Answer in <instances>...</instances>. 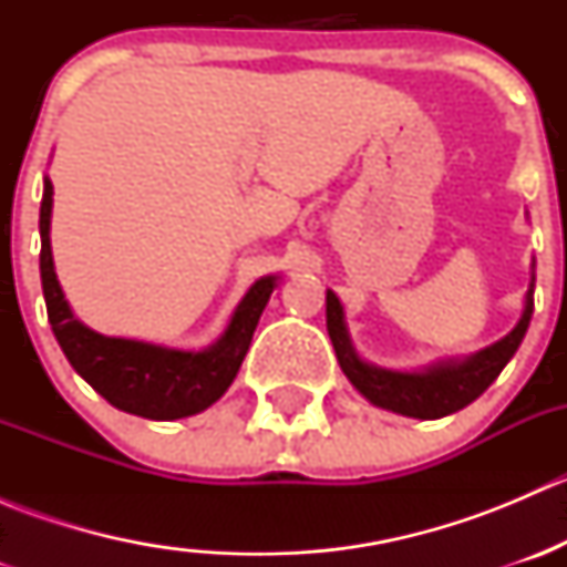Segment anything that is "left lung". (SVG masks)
Segmentation results:
<instances>
[{
  "instance_id": "left-lung-1",
  "label": "left lung",
  "mask_w": 567,
  "mask_h": 567,
  "mask_svg": "<svg viewBox=\"0 0 567 567\" xmlns=\"http://www.w3.org/2000/svg\"><path fill=\"white\" fill-rule=\"evenodd\" d=\"M532 268H535V262H532ZM532 293H535V274H532L527 296H524L522 318L513 326L511 334L502 337L499 342L466 359L433 362L422 370L379 368V364L359 357L351 334H348L346 310H342L334 290H326V329H329L342 373L362 398H368L379 409L394 411V414L414 416V420H439V416L455 414L463 405L477 400L505 370V364L518 351L529 329L532 307H535Z\"/></svg>"
}]
</instances>
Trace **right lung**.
Returning a JSON list of instances; mask_svg holds the SVG:
<instances>
[{
  "instance_id": "obj_1",
  "label": "right lung",
  "mask_w": 567,
  "mask_h": 567,
  "mask_svg": "<svg viewBox=\"0 0 567 567\" xmlns=\"http://www.w3.org/2000/svg\"><path fill=\"white\" fill-rule=\"evenodd\" d=\"M54 186L43 177L40 199V282L49 323L71 368L114 409L145 420H181L214 405L236 381L251 334L279 285L277 274L260 277L244 293L219 340L203 351L156 346L128 337H106L73 316L51 257Z\"/></svg>"
}]
</instances>
